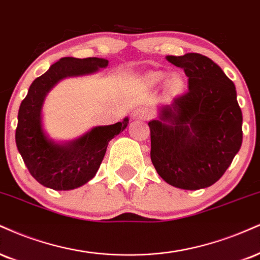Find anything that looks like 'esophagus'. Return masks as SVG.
<instances>
[{
  "instance_id": "34e87169",
  "label": "esophagus",
  "mask_w": 260,
  "mask_h": 260,
  "mask_svg": "<svg viewBox=\"0 0 260 260\" xmlns=\"http://www.w3.org/2000/svg\"><path fill=\"white\" fill-rule=\"evenodd\" d=\"M133 117L146 120V118L150 117V111L148 110V109H144V108L137 109V110L133 111Z\"/></svg>"
}]
</instances>
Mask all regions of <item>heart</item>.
<instances>
[{
	"mask_svg": "<svg viewBox=\"0 0 260 260\" xmlns=\"http://www.w3.org/2000/svg\"><path fill=\"white\" fill-rule=\"evenodd\" d=\"M166 74L164 71H151L146 75V80L151 84H158L165 80ZM165 88L171 94H178L184 88V79L180 74L174 73L167 76L165 82Z\"/></svg>",
	"mask_w": 260,
	"mask_h": 260,
	"instance_id": "obj_1",
	"label": "heart"
}]
</instances>
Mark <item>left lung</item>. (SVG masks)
<instances>
[{
	"label": "left lung",
	"instance_id": "left-lung-1",
	"mask_svg": "<svg viewBox=\"0 0 260 260\" xmlns=\"http://www.w3.org/2000/svg\"><path fill=\"white\" fill-rule=\"evenodd\" d=\"M184 69L189 90L149 122L151 157L166 183L184 190L213 185L242 144V112L235 84L220 67L199 53L166 57Z\"/></svg>",
	"mask_w": 260,
	"mask_h": 260
}]
</instances>
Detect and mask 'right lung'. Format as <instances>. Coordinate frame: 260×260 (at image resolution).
Here are the masks:
<instances>
[{"instance_id": "add662e5", "label": "right lung", "mask_w": 260, "mask_h": 260, "mask_svg": "<svg viewBox=\"0 0 260 260\" xmlns=\"http://www.w3.org/2000/svg\"><path fill=\"white\" fill-rule=\"evenodd\" d=\"M108 64L103 58H61L31 83L21 102L15 143L30 174L43 186L53 190L82 186L98 172L109 142L126 129L128 117L110 126L94 127L80 138L61 144L43 131L42 106L49 90L65 77L96 73Z\"/></svg>"}]
</instances>
